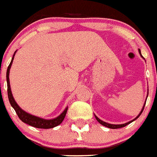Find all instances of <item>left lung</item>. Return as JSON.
I'll return each instance as SVG.
<instances>
[{"mask_svg":"<svg viewBox=\"0 0 157 157\" xmlns=\"http://www.w3.org/2000/svg\"><path fill=\"white\" fill-rule=\"evenodd\" d=\"M138 51H139V54H140V55H141V58H143L142 55H141V50H138ZM148 95H147V97H148ZM145 103H146V101L144 102V106H143V107H142V109H141V112L139 113L138 115H137V116L135 118H133V120H131V121H129V122H126V123H124V124H118V125H114V124L107 123V122H103V121H102L101 119H99V118H98V117L96 116V115H95V118H96V120H97V121H98V122H99V123L101 124V125H103V126H106V127L110 128V129H118V128H122V127H124V126H127L128 124L131 123L132 122H133V121H135V120L137 119V118H139V116H140V115H141V113H142V111H143V110H144V105H145Z\"/></svg>","mask_w":157,"mask_h":157,"instance_id":"obj_1","label":"left lung"}]
</instances>
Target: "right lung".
Returning a JSON list of instances; mask_svg holds the SVG:
<instances>
[{"instance_id": "add662e5", "label": "right lung", "mask_w": 157, "mask_h": 157, "mask_svg": "<svg viewBox=\"0 0 157 157\" xmlns=\"http://www.w3.org/2000/svg\"><path fill=\"white\" fill-rule=\"evenodd\" d=\"M16 50L15 51L14 54H13V57L12 58V61H11L10 64H9V67H8L6 73L7 86H8V96H9V103H10L11 106L14 108L16 114H17V115H18V117L20 118V119L21 120L22 122H24L26 124H28V125L33 126V127L40 128V129H50V128H54L55 126H58V125L62 123V121L65 118V114H66V112H67L68 107H65V109L62 111V114H59L58 117L52 118V119H45V118L35 116V115H32V114H29V113L26 112L23 109L20 108V106L17 104V103H16V100L14 99L13 93H12V91H11L10 81H9V71H10L11 66H12V64H13L14 56L16 54Z\"/></svg>"}]
</instances>
